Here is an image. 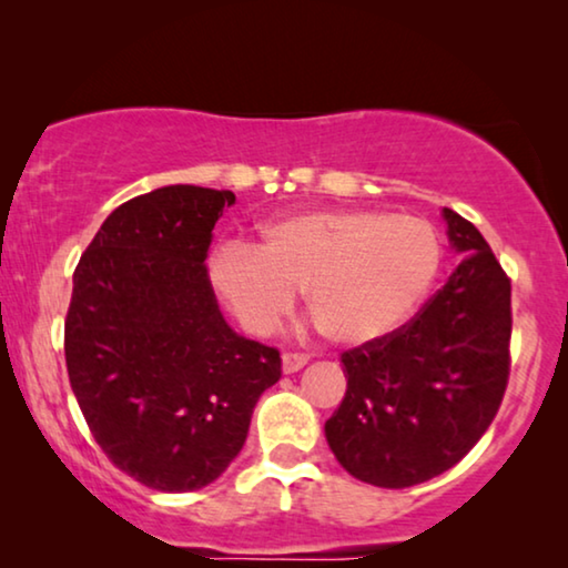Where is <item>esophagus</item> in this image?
I'll return each instance as SVG.
<instances>
[{"label":"esophagus","mask_w":568,"mask_h":568,"mask_svg":"<svg viewBox=\"0 0 568 568\" xmlns=\"http://www.w3.org/2000/svg\"><path fill=\"white\" fill-rule=\"evenodd\" d=\"M307 362H310V356L302 354V352H286V354H282V369L286 372V375H292V372H300Z\"/></svg>","instance_id":"1"}]
</instances>
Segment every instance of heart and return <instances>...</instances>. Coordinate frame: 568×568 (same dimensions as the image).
Here are the masks:
<instances>
[{"mask_svg":"<svg viewBox=\"0 0 568 568\" xmlns=\"http://www.w3.org/2000/svg\"><path fill=\"white\" fill-rule=\"evenodd\" d=\"M439 271V240L424 220L372 209H315L268 222L261 245L224 243L209 276L245 331L266 336L297 290L333 341L369 344L414 315Z\"/></svg>","mask_w":568,"mask_h":568,"instance_id":"b5f03b06","label":"heart"}]
</instances>
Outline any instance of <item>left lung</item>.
Here are the masks:
<instances>
[{"instance_id": "1", "label": "left lung", "mask_w": 568, "mask_h": 568, "mask_svg": "<svg viewBox=\"0 0 568 568\" xmlns=\"http://www.w3.org/2000/svg\"><path fill=\"white\" fill-rule=\"evenodd\" d=\"M468 253L406 325L341 354L346 395L325 437L354 478L408 488L445 473L491 426L509 383L511 282L491 245L445 209Z\"/></svg>"}]
</instances>
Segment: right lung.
Segmentation results:
<instances>
[{"label":"right lung","instance_id":"1","mask_svg":"<svg viewBox=\"0 0 568 568\" xmlns=\"http://www.w3.org/2000/svg\"><path fill=\"white\" fill-rule=\"evenodd\" d=\"M232 191L165 185L121 204L74 268L69 383L115 468L154 491H199L245 445L278 348L237 336L206 255Z\"/></svg>","mask_w":568,"mask_h":568}]
</instances>
